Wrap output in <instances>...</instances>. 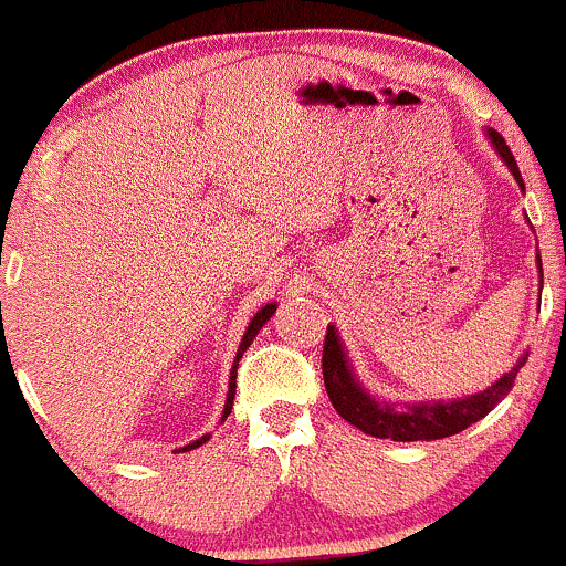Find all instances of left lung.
Returning a JSON list of instances; mask_svg holds the SVG:
<instances>
[{
  "label": "left lung",
  "instance_id": "left-lung-1",
  "mask_svg": "<svg viewBox=\"0 0 566 566\" xmlns=\"http://www.w3.org/2000/svg\"><path fill=\"white\" fill-rule=\"evenodd\" d=\"M488 139L493 142L495 153L501 156V161L510 167V172L515 175L517 186L523 188L521 169H517L515 156H512L510 145L504 142V136L499 130L488 128ZM539 260V256H536ZM542 273V262H539ZM528 353H523L521 361L504 375V378L495 380L490 389L471 394V397L452 399V402H419V405H405V408H394L389 402H378L353 375L350 361L345 356V347L342 339L336 336L334 325H328L323 342V380L325 391H328L331 405H334L336 413L345 421H350L353 427H358L361 432L373 438H391V441H438V438H449L454 432H462L465 427H471L473 421L484 419L506 394L515 386L517 373L526 364Z\"/></svg>",
  "mask_w": 566,
  "mask_h": 566
}]
</instances>
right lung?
<instances>
[{"mask_svg": "<svg viewBox=\"0 0 566 566\" xmlns=\"http://www.w3.org/2000/svg\"><path fill=\"white\" fill-rule=\"evenodd\" d=\"M273 312H276V304H265L262 306L260 312H256L254 317H251V323H249V328H247V334H243V339H241V347H238V353H235V364H232V373H230V391H227V402H224V413H221V421L227 419V416H230V410H232V399H235V378H238V361H241V356L243 353H247V347L251 345V342H254V336H256V331L262 328V325L268 323V319L273 317ZM210 436H202V438H197V441L193 443H188V447H182L180 452H191V449H197V447H202L205 441H208Z\"/></svg>", "mask_w": 566, "mask_h": 566, "instance_id": "1", "label": "right lung"}]
</instances>
